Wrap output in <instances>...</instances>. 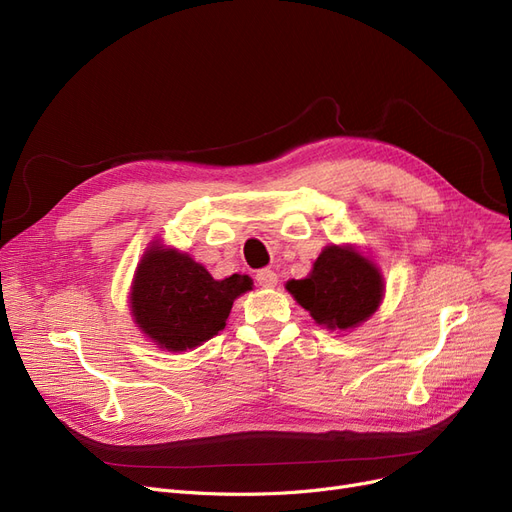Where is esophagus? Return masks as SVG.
Here are the masks:
<instances>
[{
  "label": "esophagus",
  "instance_id": "34e87169",
  "mask_svg": "<svg viewBox=\"0 0 512 512\" xmlns=\"http://www.w3.org/2000/svg\"><path fill=\"white\" fill-rule=\"evenodd\" d=\"M255 280H257V284H259V286L272 288V286H276V284H278V274H276L274 270H270V268H265V270H259V272H257Z\"/></svg>",
  "mask_w": 512,
  "mask_h": 512
}]
</instances>
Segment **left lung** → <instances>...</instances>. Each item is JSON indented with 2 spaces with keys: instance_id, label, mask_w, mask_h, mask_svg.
<instances>
[{
  "instance_id": "obj_1",
  "label": "left lung",
  "mask_w": 512,
  "mask_h": 512,
  "mask_svg": "<svg viewBox=\"0 0 512 512\" xmlns=\"http://www.w3.org/2000/svg\"><path fill=\"white\" fill-rule=\"evenodd\" d=\"M286 291L318 326L347 332L381 307L385 278L379 265L353 244H328L305 278L286 282Z\"/></svg>"
}]
</instances>
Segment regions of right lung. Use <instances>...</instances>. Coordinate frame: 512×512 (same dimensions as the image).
<instances>
[{"mask_svg":"<svg viewBox=\"0 0 512 512\" xmlns=\"http://www.w3.org/2000/svg\"><path fill=\"white\" fill-rule=\"evenodd\" d=\"M251 288L249 276L215 280L203 263L157 238L148 244L133 274L129 314L159 349L180 353L224 330L234 301Z\"/></svg>","mask_w":512,"mask_h":512,"instance_id":"add662e5","label":"right lung"}]
</instances>
